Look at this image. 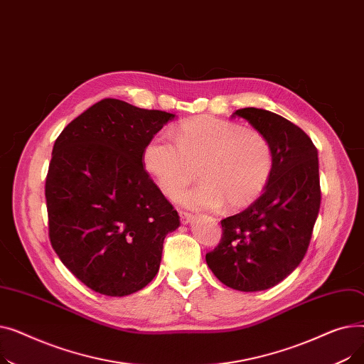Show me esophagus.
<instances>
[{
  "label": "esophagus",
  "instance_id": "1",
  "mask_svg": "<svg viewBox=\"0 0 364 364\" xmlns=\"http://www.w3.org/2000/svg\"><path fill=\"white\" fill-rule=\"evenodd\" d=\"M180 220H181V224H187L193 220V215L186 211H180Z\"/></svg>",
  "mask_w": 364,
  "mask_h": 364
}]
</instances>
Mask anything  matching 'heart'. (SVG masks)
<instances>
[{"mask_svg":"<svg viewBox=\"0 0 364 364\" xmlns=\"http://www.w3.org/2000/svg\"><path fill=\"white\" fill-rule=\"evenodd\" d=\"M143 162L161 192L177 198L192 181L195 166L202 180L181 195L192 209H228L251 205L269 184L273 172V149L254 128L214 117L183 121L176 140L155 134L143 150Z\"/></svg>","mask_w":364,"mask_h":364,"instance_id":"b5f03b06","label":"heart"}]
</instances>
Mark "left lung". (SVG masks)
<instances>
[{"label": "left lung", "mask_w": 364, "mask_h": 364, "mask_svg": "<svg viewBox=\"0 0 364 364\" xmlns=\"http://www.w3.org/2000/svg\"><path fill=\"white\" fill-rule=\"evenodd\" d=\"M235 117L269 139L273 172L252 205L221 220L220 243L206 264L228 288L257 292L288 277L307 254L321 200L318 158L307 134L277 113L243 107Z\"/></svg>", "instance_id": "obj_1"}]
</instances>
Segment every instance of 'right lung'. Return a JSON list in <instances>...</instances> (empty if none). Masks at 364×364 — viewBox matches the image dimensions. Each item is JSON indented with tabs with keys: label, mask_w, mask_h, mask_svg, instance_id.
<instances>
[{
	"label": "right lung",
	"mask_w": 364,
	"mask_h": 364,
	"mask_svg": "<svg viewBox=\"0 0 364 364\" xmlns=\"http://www.w3.org/2000/svg\"><path fill=\"white\" fill-rule=\"evenodd\" d=\"M174 114L103 99L57 137L46 178L48 237L94 292L125 296L159 270L178 213L143 168L147 141Z\"/></svg>",
	"instance_id": "add662e5"
}]
</instances>
